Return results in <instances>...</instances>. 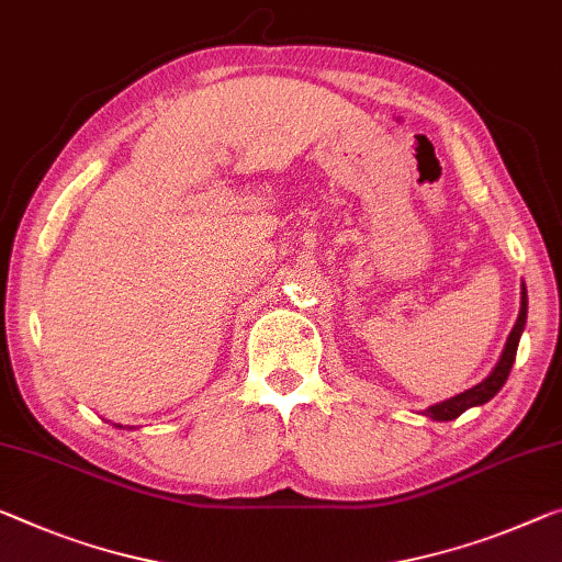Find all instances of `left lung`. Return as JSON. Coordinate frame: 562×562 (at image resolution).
<instances>
[{
	"mask_svg": "<svg viewBox=\"0 0 562 562\" xmlns=\"http://www.w3.org/2000/svg\"><path fill=\"white\" fill-rule=\"evenodd\" d=\"M525 318H528V293H525V286H522L520 316H517L513 331H510V336H507L505 351H503V357H499L497 367L492 369V374L485 379V382H480L477 386H472V390L457 394V396H452V400H447V402H439V404H435V407H429L427 409V417L437 419V422L457 419L462 412H468L470 407H480V404L490 402L492 396H495L499 390H503V384L507 382V376H510V369L515 364L517 341H520V334L525 329Z\"/></svg>",
	"mask_w": 562,
	"mask_h": 562,
	"instance_id": "left-lung-1",
	"label": "left lung"
}]
</instances>
